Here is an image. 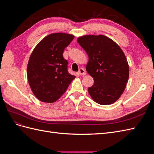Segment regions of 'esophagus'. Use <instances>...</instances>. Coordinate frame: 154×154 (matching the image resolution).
I'll return each mask as SVG.
<instances>
[{"label":"esophagus","instance_id":"34e87169","mask_svg":"<svg viewBox=\"0 0 154 154\" xmlns=\"http://www.w3.org/2000/svg\"><path fill=\"white\" fill-rule=\"evenodd\" d=\"M78 74H80V75H81V76H84V75H85V74H86L85 70L84 69H83V68H80V69H79Z\"/></svg>","mask_w":154,"mask_h":154}]
</instances>
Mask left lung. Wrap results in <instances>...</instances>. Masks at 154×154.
Listing matches in <instances>:
<instances>
[{"instance_id":"1","label":"left lung","mask_w":154,"mask_h":154,"mask_svg":"<svg viewBox=\"0 0 154 154\" xmlns=\"http://www.w3.org/2000/svg\"><path fill=\"white\" fill-rule=\"evenodd\" d=\"M78 43L85 51L87 72L94 78L88 88L92 98L100 105L114 103L122 96L129 77V66L119 46L104 35H85Z\"/></svg>"}]
</instances>
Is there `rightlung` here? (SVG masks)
Returning a JSON list of instances; mask_svg holds the SVG:
<instances>
[{"label":"right lung","instance_id":"1","mask_svg":"<svg viewBox=\"0 0 154 154\" xmlns=\"http://www.w3.org/2000/svg\"><path fill=\"white\" fill-rule=\"evenodd\" d=\"M74 35L53 33L45 36L32 51L27 64V80L36 98L53 103L66 91L76 76L69 74L67 60L63 57L65 48Z\"/></svg>","mask_w":154,"mask_h":154}]
</instances>
